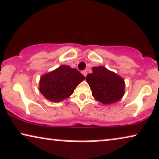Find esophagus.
<instances>
[{
    "mask_svg": "<svg viewBox=\"0 0 159 159\" xmlns=\"http://www.w3.org/2000/svg\"><path fill=\"white\" fill-rule=\"evenodd\" d=\"M82 74H83L86 77V76H87V70H84V71H82Z\"/></svg>",
    "mask_w": 159,
    "mask_h": 159,
    "instance_id": "obj_1",
    "label": "esophagus"
}]
</instances>
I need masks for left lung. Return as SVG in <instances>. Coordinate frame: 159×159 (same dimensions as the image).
Wrapping results in <instances>:
<instances>
[{
    "mask_svg": "<svg viewBox=\"0 0 159 159\" xmlns=\"http://www.w3.org/2000/svg\"><path fill=\"white\" fill-rule=\"evenodd\" d=\"M86 81L95 100L103 104H110L122 98L125 93L124 78L102 66L93 67V72L86 77Z\"/></svg>",
    "mask_w": 159,
    "mask_h": 159,
    "instance_id": "1",
    "label": "left lung"
}]
</instances>
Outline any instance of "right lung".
Here are the masks:
<instances>
[{"instance_id": "obj_1", "label": "right lung", "mask_w": 159, "mask_h": 159, "mask_svg": "<svg viewBox=\"0 0 159 159\" xmlns=\"http://www.w3.org/2000/svg\"><path fill=\"white\" fill-rule=\"evenodd\" d=\"M84 79V76L78 70L66 65H61L41 76L39 91L47 100L60 102L69 98L77 86Z\"/></svg>"}]
</instances>
